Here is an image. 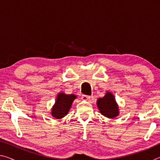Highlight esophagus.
<instances>
[{"mask_svg":"<svg viewBox=\"0 0 160 160\" xmlns=\"http://www.w3.org/2000/svg\"><path fill=\"white\" fill-rule=\"evenodd\" d=\"M90 98L91 97L88 95H82V97H81V99L82 100H85V101H89V100L90 99Z\"/></svg>","mask_w":160,"mask_h":160,"instance_id":"1","label":"esophagus"}]
</instances>
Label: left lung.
I'll return each instance as SVG.
<instances>
[{
    "label": "left lung",
    "instance_id": "8db88e82",
    "mask_svg": "<svg viewBox=\"0 0 160 160\" xmlns=\"http://www.w3.org/2000/svg\"><path fill=\"white\" fill-rule=\"evenodd\" d=\"M97 104L100 113L107 118H113L118 115V106L114 96L110 92H107L104 97L97 99Z\"/></svg>",
    "mask_w": 160,
    "mask_h": 160
}]
</instances>
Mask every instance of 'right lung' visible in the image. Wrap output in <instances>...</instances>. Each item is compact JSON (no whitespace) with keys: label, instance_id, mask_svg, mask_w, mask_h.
Segmentation results:
<instances>
[{"label":"right lung","instance_id":"obj_1","mask_svg":"<svg viewBox=\"0 0 160 160\" xmlns=\"http://www.w3.org/2000/svg\"><path fill=\"white\" fill-rule=\"evenodd\" d=\"M75 99H76V96L75 94H66L63 92L59 93L57 95L55 104L51 109V115L57 119L63 118L68 113Z\"/></svg>","mask_w":160,"mask_h":160}]
</instances>
